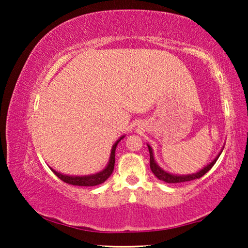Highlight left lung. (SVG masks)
Returning a JSON list of instances; mask_svg holds the SVG:
<instances>
[{"label":"left lung","mask_w":248,"mask_h":248,"mask_svg":"<svg viewBox=\"0 0 248 248\" xmlns=\"http://www.w3.org/2000/svg\"><path fill=\"white\" fill-rule=\"evenodd\" d=\"M149 151H150V167H151V170L153 171V174L156 176L158 179L163 180V182L165 183H171V184H176V183H184V182H189V180H194L197 178H200L202 177V176L208 173V171L212 169V166L216 164V162L217 161V158H219L220 154L217 155V156L213 159V161L210 163L209 165H207L204 167L203 170H201L200 171L196 174H192V175H183V176H177V175H171L170 173H167V171L163 170L161 167H159L156 163L154 161V157H153V152H152V149H151V146L148 145Z\"/></svg>","instance_id":"left-lung-1"}]
</instances>
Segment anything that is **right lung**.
Returning <instances> with one entry per match:
<instances>
[{
	"mask_svg": "<svg viewBox=\"0 0 248 248\" xmlns=\"http://www.w3.org/2000/svg\"><path fill=\"white\" fill-rule=\"evenodd\" d=\"M123 138H120V139L114 144V146H112L110 159H109L108 165L105 167V170H103L102 171H99V173H97V174L89 175V176H68V175H63V174L58 173V171L53 170L52 169L51 170L54 173V175H57L61 180H63V182L66 183V184L74 185V186H96V185L103 184L105 180H106L109 177V176L111 175L112 170H114L116 148H117V144L119 143V141L123 139Z\"/></svg>",
	"mask_w": 248,
	"mask_h": 248,
	"instance_id": "1",
	"label": "right lung"
}]
</instances>
